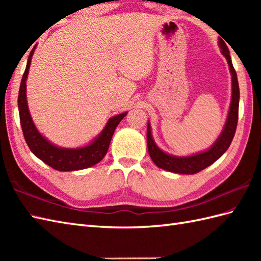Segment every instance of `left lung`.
Listing matches in <instances>:
<instances>
[{
    "label": "left lung",
    "mask_w": 261,
    "mask_h": 261,
    "mask_svg": "<svg viewBox=\"0 0 261 261\" xmlns=\"http://www.w3.org/2000/svg\"><path fill=\"white\" fill-rule=\"evenodd\" d=\"M219 46L221 48V53L225 57L229 65V69L231 73V82H232V94H231V103L229 108L228 116H226L225 123L216 141L208 149L201 152L193 153L191 156H174L162 150L154 142L150 122H148L147 127V145L148 151L150 154V158L157 167L168 170L170 173L176 174H186L193 175L196 174L208 167L210 165L215 163L222 154L228 150L232 139H233L237 124H238V113H239V99H240V91L239 83H238L237 73L232 65V60L230 57V51L226 47L225 42L222 39H219Z\"/></svg>",
    "instance_id": "8db88e82"
}]
</instances>
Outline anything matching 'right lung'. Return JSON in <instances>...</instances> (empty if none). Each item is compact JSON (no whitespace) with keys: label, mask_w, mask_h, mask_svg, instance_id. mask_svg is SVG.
<instances>
[{"label":"right lung","mask_w":261,"mask_h":261,"mask_svg":"<svg viewBox=\"0 0 261 261\" xmlns=\"http://www.w3.org/2000/svg\"><path fill=\"white\" fill-rule=\"evenodd\" d=\"M35 49L36 47L32 49L28 57L27 67L23 76H22L18 96L20 123L27 145L36 157L56 170L73 171L92 167L101 162L107 154L115 127L118 126L120 121L124 118L127 112L114 115L109 119L101 134L94 138L86 146L79 148H63L54 145L51 141H49L38 131L36 124L32 121L29 108H28L27 79Z\"/></svg>","instance_id":"right-lung-1"}]
</instances>
